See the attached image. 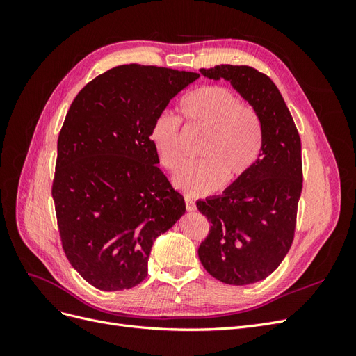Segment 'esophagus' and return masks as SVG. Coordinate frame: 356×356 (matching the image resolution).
I'll list each match as a JSON object with an SVG mask.
<instances>
[{"instance_id":"esophagus-1","label":"esophagus","mask_w":356,"mask_h":356,"mask_svg":"<svg viewBox=\"0 0 356 356\" xmlns=\"http://www.w3.org/2000/svg\"><path fill=\"white\" fill-rule=\"evenodd\" d=\"M186 208H187V211H188V212L196 211V204H195V202H193V199L186 197Z\"/></svg>"}]
</instances>
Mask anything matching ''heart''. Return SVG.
I'll use <instances>...</instances> for the list:
<instances>
[{"instance_id": "heart-1", "label": "heart", "mask_w": 356, "mask_h": 356, "mask_svg": "<svg viewBox=\"0 0 356 356\" xmlns=\"http://www.w3.org/2000/svg\"><path fill=\"white\" fill-rule=\"evenodd\" d=\"M184 120L207 132L200 157L178 170L175 186L191 196L217 190L243 178L261 153V123L257 113L243 106L233 92L220 86H204L190 92L179 102ZM149 143L168 170L179 168V122L169 113H160L149 127Z\"/></svg>"}]
</instances>
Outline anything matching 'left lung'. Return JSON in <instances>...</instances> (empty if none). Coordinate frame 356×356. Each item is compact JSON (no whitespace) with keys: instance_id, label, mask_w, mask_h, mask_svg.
<instances>
[{"instance_id":"1","label":"left lung","mask_w":356,"mask_h":356,"mask_svg":"<svg viewBox=\"0 0 356 356\" xmlns=\"http://www.w3.org/2000/svg\"><path fill=\"white\" fill-rule=\"evenodd\" d=\"M225 80L261 123V153L248 174L220 196L197 200L211 222L199 250L207 272L229 285H250L272 275L293 243L303 184L301 143L281 92L267 75L245 65L200 70Z\"/></svg>"}]
</instances>
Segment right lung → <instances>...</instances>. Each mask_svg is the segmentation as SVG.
<instances>
[{"label":"right lung","mask_w":356,"mask_h":356,"mask_svg":"<svg viewBox=\"0 0 356 356\" xmlns=\"http://www.w3.org/2000/svg\"><path fill=\"white\" fill-rule=\"evenodd\" d=\"M199 74L120 65L75 96L58 139L51 196L62 246L84 281L102 291L147 277L154 241L186 213L157 166L149 127Z\"/></svg>","instance_id":"1"}]
</instances>
